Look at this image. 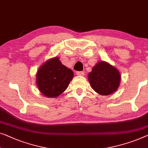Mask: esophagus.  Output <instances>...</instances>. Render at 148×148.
<instances>
[{
  "instance_id": "esophagus-1",
  "label": "esophagus",
  "mask_w": 148,
  "mask_h": 148,
  "mask_svg": "<svg viewBox=\"0 0 148 148\" xmlns=\"http://www.w3.org/2000/svg\"><path fill=\"white\" fill-rule=\"evenodd\" d=\"M76 74L77 75H81V76H83L85 75V73L83 71H77L76 72Z\"/></svg>"
}]
</instances>
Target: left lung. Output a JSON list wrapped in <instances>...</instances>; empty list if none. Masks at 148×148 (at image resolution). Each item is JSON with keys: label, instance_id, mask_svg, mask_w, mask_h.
<instances>
[{"label": "left lung", "instance_id": "1", "mask_svg": "<svg viewBox=\"0 0 148 148\" xmlns=\"http://www.w3.org/2000/svg\"><path fill=\"white\" fill-rule=\"evenodd\" d=\"M92 88L100 95H108L119 87L121 76L118 70L104 61H100L88 75Z\"/></svg>", "mask_w": 148, "mask_h": 148}]
</instances>
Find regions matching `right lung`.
Segmentation results:
<instances>
[{
    "mask_svg": "<svg viewBox=\"0 0 148 148\" xmlns=\"http://www.w3.org/2000/svg\"><path fill=\"white\" fill-rule=\"evenodd\" d=\"M73 77V72L55 57L39 68L37 84L40 91L46 97H56L65 91Z\"/></svg>",
    "mask_w": 148,
    "mask_h": 148,
    "instance_id": "add662e5",
    "label": "right lung"
}]
</instances>
